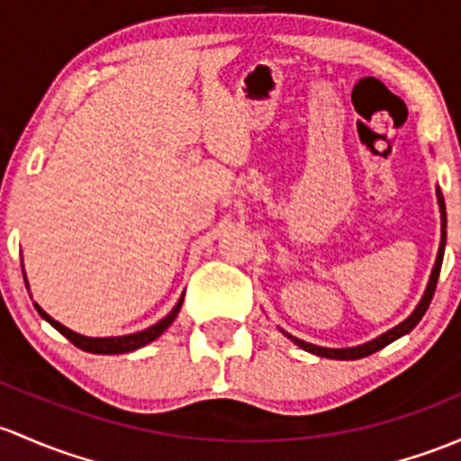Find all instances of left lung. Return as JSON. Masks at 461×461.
Masks as SVG:
<instances>
[{
	"label": "left lung",
	"instance_id": "1",
	"mask_svg": "<svg viewBox=\"0 0 461 461\" xmlns=\"http://www.w3.org/2000/svg\"><path fill=\"white\" fill-rule=\"evenodd\" d=\"M438 203H439V212H442V243H439L438 260H435L433 274H430L429 287H426V294H424L422 303L418 304V309H415V312L411 313V316L406 318L404 322L397 324V327L391 329V331H386L384 336H380V338H375V340L366 342V345L353 347V348H324V347H316V345H309V342L298 340V338L289 336V333H285V336L292 338V340L300 348H304V351H309V353H316V356H320V357H333V360H357V357H366V356H371V353L380 351V348H384L386 345H391V342L397 340V338H402V336H404V333H409L411 329H413L415 324H418L420 320H422V316L426 313V309H429L430 300H433L435 287H438L439 269H442L444 247H447V205H444V196H442V192H439V187H438Z\"/></svg>",
	"mask_w": 461,
	"mask_h": 461
}]
</instances>
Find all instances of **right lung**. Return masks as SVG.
<instances>
[{"label":"right lung","mask_w":461,"mask_h":461,"mask_svg":"<svg viewBox=\"0 0 461 461\" xmlns=\"http://www.w3.org/2000/svg\"><path fill=\"white\" fill-rule=\"evenodd\" d=\"M181 304H183V298L178 300L176 307L172 309V313L163 318L161 322L154 324V327L145 329V331L132 333V336H119V338H86V336H79V333L70 331V329H66L64 324H59V322H57V320H52L46 312H43L41 307H37V304H35V307H37L39 316L46 318L48 322H50L52 327H55L57 331L61 333V336H66L68 340H70L75 347H79L81 351H90V353H128V351H134V348L145 347V345H148V342L157 340V338L161 336V333L169 327V324L174 322V318L178 316V312H181Z\"/></svg>","instance_id":"add662e5"}]
</instances>
